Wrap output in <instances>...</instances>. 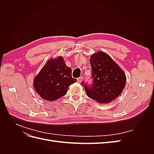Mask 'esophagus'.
Here are the masks:
<instances>
[{"label":"esophagus","instance_id":"esophagus-1","mask_svg":"<svg viewBox=\"0 0 154 154\" xmlns=\"http://www.w3.org/2000/svg\"><path fill=\"white\" fill-rule=\"evenodd\" d=\"M82 80H83V77H82V76H81V77L78 78L77 79V81H78V83H81V82H82Z\"/></svg>","mask_w":154,"mask_h":154}]
</instances>
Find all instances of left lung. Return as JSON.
Instances as JSON below:
<instances>
[{
	"mask_svg": "<svg viewBox=\"0 0 154 154\" xmlns=\"http://www.w3.org/2000/svg\"><path fill=\"white\" fill-rule=\"evenodd\" d=\"M90 63L93 83L88 87L82 83L86 94L100 104L109 103L123 91L127 81L125 73L108 54L102 51L91 55Z\"/></svg>",
	"mask_w": 154,
	"mask_h": 154,
	"instance_id": "8db88e82",
	"label": "left lung"
}]
</instances>
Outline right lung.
<instances>
[{"label": "right lung", "instance_id": "add662e5", "mask_svg": "<svg viewBox=\"0 0 154 154\" xmlns=\"http://www.w3.org/2000/svg\"><path fill=\"white\" fill-rule=\"evenodd\" d=\"M76 81L72 78L71 68L58 57L46 62L34 78L33 86L42 98L53 101L66 95L69 86Z\"/></svg>", "mask_w": 154, "mask_h": 154}]
</instances>
